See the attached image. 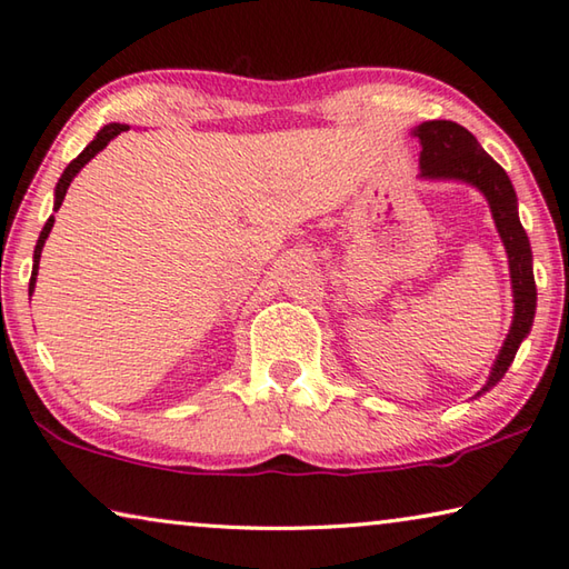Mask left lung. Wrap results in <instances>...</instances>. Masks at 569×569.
Returning a JSON list of instances; mask_svg holds the SVG:
<instances>
[{
	"label": "left lung",
	"mask_w": 569,
	"mask_h": 569,
	"mask_svg": "<svg viewBox=\"0 0 569 569\" xmlns=\"http://www.w3.org/2000/svg\"><path fill=\"white\" fill-rule=\"evenodd\" d=\"M411 133L421 143V156H418L421 173H418V178L458 180V183H468L483 192L492 212V220H496L500 240L508 252L512 302H516V309H512V325L508 337L502 341L496 361H492L490 377L483 389L473 396V399H478V396L490 391L492 386L506 377L522 339L532 329L535 307H538V289H535L530 240L528 232L522 230L518 216V196L508 173L483 151V146L478 143V138L468 128L453 121H423Z\"/></svg>",
	"instance_id": "left-lung-1"
}]
</instances>
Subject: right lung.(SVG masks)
<instances>
[{
	"label": "right lung",
	"instance_id": "obj_1",
	"mask_svg": "<svg viewBox=\"0 0 569 569\" xmlns=\"http://www.w3.org/2000/svg\"><path fill=\"white\" fill-rule=\"evenodd\" d=\"M123 131H128V126L126 123H109V126H103L99 133H96V138L93 141L83 148V151L71 160V163L63 168V173H61V178H59V183H57V188H53V212H57L59 208H61V202H63V196H67V190H69V186H71V180L77 178V173L79 170L89 163V160L99 153V151H103L106 146H109L116 136H121ZM51 228H53V216L47 220V224H44V230H41V234H39V240H37V248H34V267H31V280H29V297H31V292H34V287H37V274H39V260H41V250H44V242H47V238H49V232H51Z\"/></svg>",
	"mask_w": 569,
	"mask_h": 569
}]
</instances>
